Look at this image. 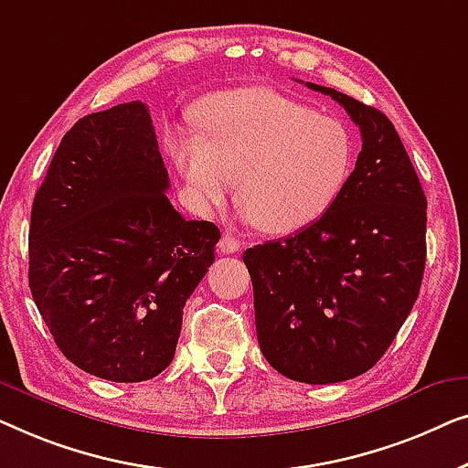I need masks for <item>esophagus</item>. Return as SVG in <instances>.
<instances>
[{
  "instance_id": "1",
  "label": "esophagus",
  "mask_w": 468,
  "mask_h": 468,
  "mask_svg": "<svg viewBox=\"0 0 468 468\" xmlns=\"http://www.w3.org/2000/svg\"><path fill=\"white\" fill-rule=\"evenodd\" d=\"M218 248H220L222 254H235V252H239V250H241V241L233 235H222L220 241H218Z\"/></svg>"
}]
</instances>
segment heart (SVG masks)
I'll return each instance as SVG.
<instances>
[{"label": "heart", "mask_w": 468, "mask_h": 468, "mask_svg": "<svg viewBox=\"0 0 468 468\" xmlns=\"http://www.w3.org/2000/svg\"><path fill=\"white\" fill-rule=\"evenodd\" d=\"M199 133H177L171 153L197 207L237 203L261 231L284 235L318 220L352 169L346 124L275 90L248 87L195 105Z\"/></svg>", "instance_id": "obj_1"}]
</instances>
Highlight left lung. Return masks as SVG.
<instances>
[{"label": "left lung", "instance_id": "8db88e82", "mask_svg": "<svg viewBox=\"0 0 468 468\" xmlns=\"http://www.w3.org/2000/svg\"><path fill=\"white\" fill-rule=\"evenodd\" d=\"M305 87L344 105L363 150L318 220L248 248L243 262L267 363L303 384H337L384 356L418 299L426 197L390 118L335 89Z\"/></svg>", "mask_w": 468, "mask_h": 468}]
</instances>
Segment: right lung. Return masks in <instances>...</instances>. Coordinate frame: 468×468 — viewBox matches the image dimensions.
<instances>
[{
  "instance_id": "right-lung-1",
  "label": "right lung",
  "mask_w": 468,
  "mask_h": 468,
  "mask_svg": "<svg viewBox=\"0 0 468 468\" xmlns=\"http://www.w3.org/2000/svg\"><path fill=\"white\" fill-rule=\"evenodd\" d=\"M148 105L118 103L63 135L31 207L29 288L63 356L133 384L174 360L184 303L220 231L171 206Z\"/></svg>"
}]
</instances>
